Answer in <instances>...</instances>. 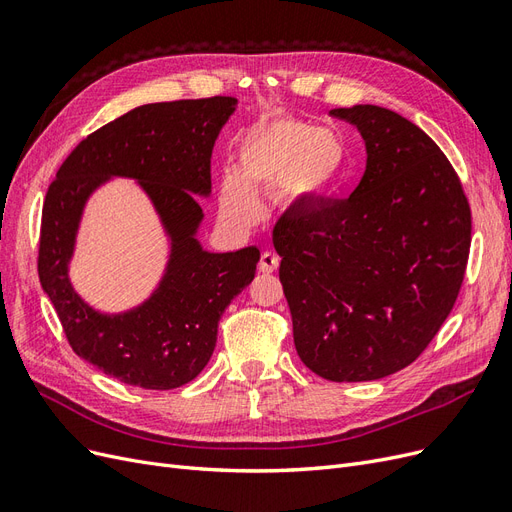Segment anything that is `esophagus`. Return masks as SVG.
<instances>
[{
  "label": "esophagus",
  "instance_id": "1",
  "mask_svg": "<svg viewBox=\"0 0 512 512\" xmlns=\"http://www.w3.org/2000/svg\"><path fill=\"white\" fill-rule=\"evenodd\" d=\"M277 267H280V258H277L273 252H262L260 262H258V269L262 273H273Z\"/></svg>",
  "mask_w": 512,
  "mask_h": 512
}]
</instances>
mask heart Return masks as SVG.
<instances>
[{
	"mask_svg": "<svg viewBox=\"0 0 512 512\" xmlns=\"http://www.w3.org/2000/svg\"><path fill=\"white\" fill-rule=\"evenodd\" d=\"M346 143L333 130L297 117L258 121L237 143V173L220 181V213L247 228L260 215L256 192H277L286 207H307L329 194L344 173Z\"/></svg>",
	"mask_w": 512,
	"mask_h": 512,
	"instance_id": "b5f03b06",
	"label": "heart"
}]
</instances>
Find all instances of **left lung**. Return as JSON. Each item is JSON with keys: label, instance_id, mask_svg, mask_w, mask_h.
<instances>
[{"label": "left lung", "instance_id": "1", "mask_svg": "<svg viewBox=\"0 0 512 512\" xmlns=\"http://www.w3.org/2000/svg\"><path fill=\"white\" fill-rule=\"evenodd\" d=\"M361 132L365 173L344 200L288 211L273 230L294 348L324 380L391 376L451 314L472 215L440 147L374 104L333 108Z\"/></svg>", "mask_w": 512, "mask_h": 512}]
</instances>
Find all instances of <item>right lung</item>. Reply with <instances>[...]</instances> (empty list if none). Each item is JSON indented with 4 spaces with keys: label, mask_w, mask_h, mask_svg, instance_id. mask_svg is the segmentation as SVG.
Here are the masks:
<instances>
[{
    "label": "right lung",
    "mask_w": 512,
    "mask_h": 512,
    "mask_svg": "<svg viewBox=\"0 0 512 512\" xmlns=\"http://www.w3.org/2000/svg\"><path fill=\"white\" fill-rule=\"evenodd\" d=\"M237 98L136 106L79 143L57 170L42 207L38 275L72 350L102 374L151 391L188 384L209 363L218 322L250 286L260 252H209L198 241L211 194V153ZM113 176L137 181L169 239L159 286L126 313L91 308L69 282L86 200Z\"/></svg>",
    "instance_id": "1"
}]
</instances>
